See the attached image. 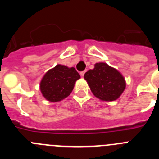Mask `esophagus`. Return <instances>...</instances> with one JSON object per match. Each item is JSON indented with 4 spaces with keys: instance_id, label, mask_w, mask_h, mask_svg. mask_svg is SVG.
I'll return each instance as SVG.
<instances>
[{
    "instance_id": "1",
    "label": "esophagus",
    "mask_w": 159,
    "mask_h": 159,
    "mask_svg": "<svg viewBox=\"0 0 159 159\" xmlns=\"http://www.w3.org/2000/svg\"><path fill=\"white\" fill-rule=\"evenodd\" d=\"M84 74H85V71H81V72H80V75H81V76H84Z\"/></svg>"
}]
</instances>
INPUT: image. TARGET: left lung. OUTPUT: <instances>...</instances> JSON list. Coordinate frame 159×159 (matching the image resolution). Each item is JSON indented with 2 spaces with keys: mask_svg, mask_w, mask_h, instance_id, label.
Wrapping results in <instances>:
<instances>
[{
  "mask_svg": "<svg viewBox=\"0 0 159 159\" xmlns=\"http://www.w3.org/2000/svg\"><path fill=\"white\" fill-rule=\"evenodd\" d=\"M84 77L93 95L102 101L116 100L126 88L123 75L106 63H96Z\"/></svg>",
  "mask_w": 159,
  "mask_h": 159,
  "instance_id": "8db88e82",
  "label": "left lung"
}]
</instances>
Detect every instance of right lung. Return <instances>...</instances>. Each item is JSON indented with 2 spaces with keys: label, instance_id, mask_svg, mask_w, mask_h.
Returning <instances> with one entry per match:
<instances>
[{
  "label": "right lung",
  "instance_id": "1",
  "mask_svg": "<svg viewBox=\"0 0 159 159\" xmlns=\"http://www.w3.org/2000/svg\"><path fill=\"white\" fill-rule=\"evenodd\" d=\"M80 75L74 67L57 64L44 74L40 84L42 95L50 102H59L72 92Z\"/></svg>",
  "mask_w": 159,
  "mask_h": 159
}]
</instances>
